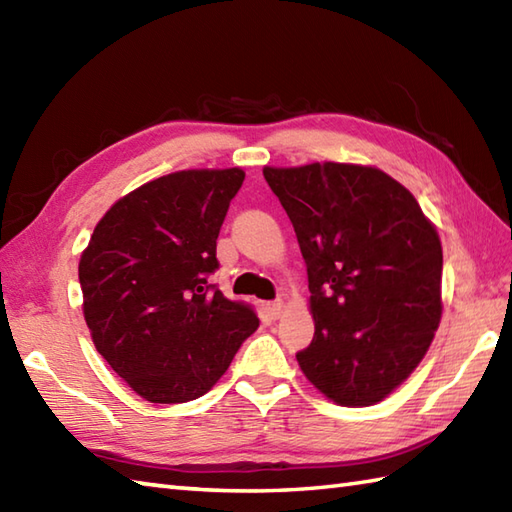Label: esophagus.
I'll list each match as a JSON object with an SVG mask.
<instances>
[{"label": "esophagus", "mask_w": 512, "mask_h": 512, "mask_svg": "<svg viewBox=\"0 0 512 512\" xmlns=\"http://www.w3.org/2000/svg\"><path fill=\"white\" fill-rule=\"evenodd\" d=\"M268 312H270V317H273V319H279L281 312H284V301H281V299L270 301L268 303Z\"/></svg>", "instance_id": "esophagus-1"}]
</instances>
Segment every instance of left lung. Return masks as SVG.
I'll use <instances>...</instances> for the list:
<instances>
[{
    "instance_id": "1",
    "label": "left lung",
    "mask_w": 512,
    "mask_h": 512,
    "mask_svg": "<svg viewBox=\"0 0 512 512\" xmlns=\"http://www.w3.org/2000/svg\"><path fill=\"white\" fill-rule=\"evenodd\" d=\"M308 268L314 339L301 372L345 407L391 394L429 350L442 301V246L416 198L374 167L264 169Z\"/></svg>"
}]
</instances>
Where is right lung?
Masks as SVG:
<instances>
[{
  "mask_svg": "<svg viewBox=\"0 0 512 512\" xmlns=\"http://www.w3.org/2000/svg\"><path fill=\"white\" fill-rule=\"evenodd\" d=\"M242 169H191L151 180L96 224L79 264L96 350L138 396L176 405L204 396L257 317L209 277Z\"/></svg>",
  "mask_w": 512,
  "mask_h": 512,
  "instance_id": "obj_1",
  "label": "right lung"
}]
</instances>
